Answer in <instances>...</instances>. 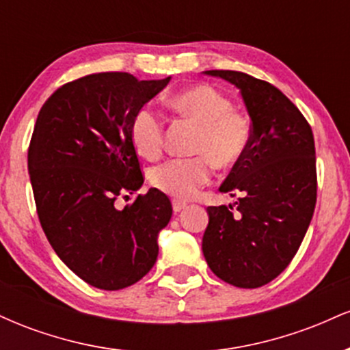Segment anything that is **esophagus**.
I'll use <instances>...</instances> for the list:
<instances>
[{"instance_id":"esophagus-1","label":"esophagus","mask_w":350,"mask_h":350,"mask_svg":"<svg viewBox=\"0 0 350 350\" xmlns=\"http://www.w3.org/2000/svg\"><path fill=\"white\" fill-rule=\"evenodd\" d=\"M186 206H187V204H186V202H183V200H178V199L172 200V211H174L176 214H178V212L183 211V208L186 207Z\"/></svg>"}]
</instances>
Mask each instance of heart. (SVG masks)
<instances>
[{"label": "heart", "instance_id": "obj_1", "mask_svg": "<svg viewBox=\"0 0 350 350\" xmlns=\"http://www.w3.org/2000/svg\"><path fill=\"white\" fill-rule=\"evenodd\" d=\"M170 107L199 126L194 158H174L150 172L152 187L176 199H191L211 180L214 164L234 167L252 143V124L234 110L232 100L211 85H196L170 98ZM131 143L144 159H156L164 146V122L151 107H142L131 120Z\"/></svg>", "mask_w": 350, "mask_h": 350}]
</instances>
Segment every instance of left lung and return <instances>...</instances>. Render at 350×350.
Listing matches in <instances>:
<instances>
[{
    "mask_svg": "<svg viewBox=\"0 0 350 350\" xmlns=\"http://www.w3.org/2000/svg\"><path fill=\"white\" fill-rule=\"evenodd\" d=\"M234 83L252 120V143L220 192L239 196L232 206L207 207L202 252L228 284L260 288L275 280L298 252L317 198L314 136L283 92L237 70H206Z\"/></svg>",
    "mask_w": 350,
    "mask_h": 350,
    "instance_id": "8db88e82",
    "label": "left lung"
}]
</instances>
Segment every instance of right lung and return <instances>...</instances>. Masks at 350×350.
<instances>
[{"label":"right lung","instance_id":"obj_1","mask_svg":"<svg viewBox=\"0 0 350 350\" xmlns=\"http://www.w3.org/2000/svg\"><path fill=\"white\" fill-rule=\"evenodd\" d=\"M170 79L85 75L59 87L36 120L27 170L39 222L59 258L100 290L142 280L156 263L158 234L171 220V200L154 187L115 207L144 180L131 120Z\"/></svg>","mask_w":350,"mask_h":350}]
</instances>
